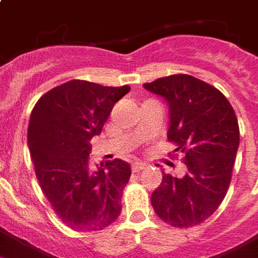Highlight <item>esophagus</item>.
<instances>
[{
  "label": "esophagus",
  "instance_id": "obj_1",
  "mask_svg": "<svg viewBox=\"0 0 258 258\" xmlns=\"http://www.w3.org/2000/svg\"><path fill=\"white\" fill-rule=\"evenodd\" d=\"M146 164H144V162H140V161H136V162H134L133 164V172L134 173H138V172H140V170H143V169H146Z\"/></svg>",
  "mask_w": 258,
  "mask_h": 258
}]
</instances>
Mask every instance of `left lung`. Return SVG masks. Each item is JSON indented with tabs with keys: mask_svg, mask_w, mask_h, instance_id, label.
<instances>
[{
	"mask_svg": "<svg viewBox=\"0 0 258 258\" xmlns=\"http://www.w3.org/2000/svg\"><path fill=\"white\" fill-rule=\"evenodd\" d=\"M169 105L168 140L185 153L183 177L162 172L151 197L160 219L187 228L215 213L228 190L240 142L237 118L220 90L189 75H172L144 84Z\"/></svg>",
	"mask_w": 258,
	"mask_h": 258,
	"instance_id": "8db88e82",
	"label": "left lung"
}]
</instances>
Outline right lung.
<instances>
[{"label":"right lung","instance_id":"obj_1","mask_svg":"<svg viewBox=\"0 0 258 258\" xmlns=\"http://www.w3.org/2000/svg\"><path fill=\"white\" fill-rule=\"evenodd\" d=\"M130 89L72 80L45 93L31 111L27 144L36 178L56 215L75 231L106 228L122 211L130 164L114 159L90 172L89 142Z\"/></svg>","mask_w":258,"mask_h":258}]
</instances>
